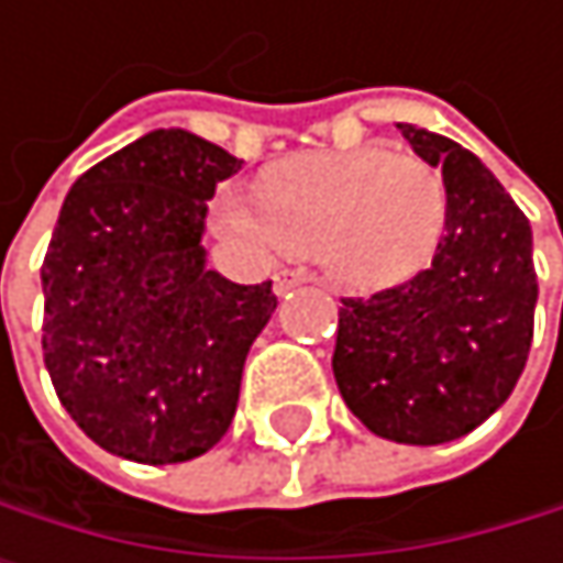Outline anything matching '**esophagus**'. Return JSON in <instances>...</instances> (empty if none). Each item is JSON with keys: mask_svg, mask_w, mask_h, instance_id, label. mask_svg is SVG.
I'll return each mask as SVG.
<instances>
[{"mask_svg": "<svg viewBox=\"0 0 563 563\" xmlns=\"http://www.w3.org/2000/svg\"><path fill=\"white\" fill-rule=\"evenodd\" d=\"M305 282V272H291V268H282V272H275V278H272V285H275V295H288L295 285H301Z\"/></svg>", "mask_w": 563, "mask_h": 563, "instance_id": "esophagus-1", "label": "esophagus"}]
</instances>
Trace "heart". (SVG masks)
<instances>
[{
    "instance_id": "heart-1",
    "label": "heart",
    "mask_w": 563,
    "mask_h": 563,
    "mask_svg": "<svg viewBox=\"0 0 563 563\" xmlns=\"http://www.w3.org/2000/svg\"><path fill=\"white\" fill-rule=\"evenodd\" d=\"M446 211L440 170L386 147L298 154L262 177V201L234 184L214 198L218 231L251 255H316L335 285L358 291L430 265Z\"/></svg>"
}]
</instances>
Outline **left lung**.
Returning <instances> with one entry per match:
<instances>
[{
  "mask_svg": "<svg viewBox=\"0 0 563 563\" xmlns=\"http://www.w3.org/2000/svg\"><path fill=\"white\" fill-rule=\"evenodd\" d=\"M443 170L446 234L427 272L342 298L332 373L358 423L393 443L440 446L514 393L533 339V234L500 180L456 140L399 123Z\"/></svg>",
  "mask_w": 563,
  "mask_h": 563,
  "instance_id": "8db88e82",
  "label": "left lung"
}]
</instances>
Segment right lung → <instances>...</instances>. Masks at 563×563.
<instances>
[{
	"label": "right lung",
	"instance_id": "1",
	"mask_svg": "<svg viewBox=\"0 0 563 563\" xmlns=\"http://www.w3.org/2000/svg\"><path fill=\"white\" fill-rule=\"evenodd\" d=\"M241 167L211 140L151 130L82 174L43 262V358L59 402L97 446L184 463L231 427L272 282L208 268V201Z\"/></svg>",
	"mask_w": 563,
	"mask_h": 563
}]
</instances>
